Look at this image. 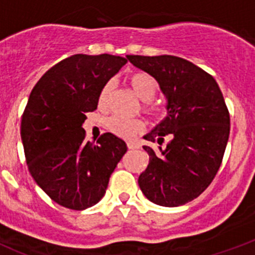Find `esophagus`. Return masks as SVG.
<instances>
[{
  "instance_id": "34e87169",
  "label": "esophagus",
  "mask_w": 255,
  "mask_h": 255,
  "mask_svg": "<svg viewBox=\"0 0 255 255\" xmlns=\"http://www.w3.org/2000/svg\"><path fill=\"white\" fill-rule=\"evenodd\" d=\"M140 144L136 142H128V148L129 150H136V148H139Z\"/></svg>"
}]
</instances>
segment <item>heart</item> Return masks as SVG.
<instances>
[{
	"instance_id": "heart-1",
	"label": "heart",
	"mask_w": 255,
	"mask_h": 255,
	"mask_svg": "<svg viewBox=\"0 0 255 255\" xmlns=\"http://www.w3.org/2000/svg\"><path fill=\"white\" fill-rule=\"evenodd\" d=\"M128 81H129V85L132 88L134 94L143 102H150L157 94L159 86H157L156 79L148 73H144V71L134 73L128 78ZM111 91H112V82H107L102 87L98 96V105L100 108L107 107ZM143 109H144V112L153 117H160L163 115L160 107H157L152 103H146L143 105ZM107 126L116 135L121 136V138H132L144 129V123L140 119H123L119 116H113L108 120Z\"/></svg>"
}]
</instances>
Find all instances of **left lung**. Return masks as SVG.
I'll list each match as a JSON object with an SVG mask.
<instances>
[{"mask_svg": "<svg viewBox=\"0 0 255 255\" xmlns=\"http://www.w3.org/2000/svg\"><path fill=\"white\" fill-rule=\"evenodd\" d=\"M152 75L167 98L168 116L144 139L150 160L138 184L147 199L165 207L193 201L208 188L222 165L231 120L216 81L176 56H126ZM170 142L162 146L163 139Z\"/></svg>", "mask_w": 255, "mask_h": 255, "instance_id": "8db88e82", "label": "left lung"}]
</instances>
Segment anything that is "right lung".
Returning <instances> with one entry per match:
<instances>
[{
	"label": "right lung",
	"instance_id": "obj_1",
	"mask_svg": "<svg viewBox=\"0 0 255 255\" xmlns=\"http://www.w3.org/2000/svg\"><path fill=\"white\" fill-rule=\"evenodd\" d=\"M126 62L112 54H74L50 67L29 94L20 123L27 167L64 207L81 211L96 205L128 150L112 132L86 142L82 128L86 113L98 108L103 86Z\"/></svg>",
	"mask_w": 255,
	"mask_h": 255
}]
</instances>
